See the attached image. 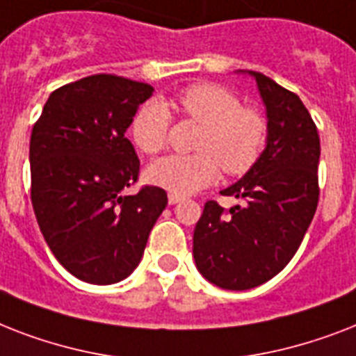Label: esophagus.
Instances as JSON below:
<instances>
[{"instance_id": "1", "label": "esophagus", "mask_w": 356, "mask_h": 356, "mask_svg": "<svg viewBox=\"0 0 356 356\" xmlns=\"http://www.w3.org/2000/svg\"><path fill=\"white\" fill-rule=\"evenodd\" d=\"M181 201H183V195H177V194L168 195V203H170V205H177V203H181Z\"/></svg>"}]
</instances>
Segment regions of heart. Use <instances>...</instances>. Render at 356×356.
I'll return each instance as SVG.
<instances>
[{
	"label": "heart",
	"mask_w": 356,
	"mask_h": 356,
	"mask_svg": "<svg viewBox=\"0 0 356 356\" xmlns=\"http://www.w3.org/2000/svg\"><path fill=\"white\" fill-rule=\"evenodd\" d=\"M179 111L201 125L194 155H172L147 168L151 184L177 195L194 194L216 183L220 172L240 177L259 162L268 138V120L259 108L242 105L229 88L214 83L188 86L177 97ZM134 145L156 155L168 145L170 114L161 103L140 108L131 125Z\"/></svg>",
	"instance_id": "1"
}]
</instances>
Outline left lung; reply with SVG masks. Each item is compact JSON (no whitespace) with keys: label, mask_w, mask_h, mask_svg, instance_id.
Segmentation results:
<instances>
[{"label":"left lung","mask_w":356,"mask_h":356,"mask_svg":"<svg viewBox=\"0 0 356 356\" xmlns=\"http://www.w3.org/2000/svg\"><path fill=\"white\" fill-rule=\"evenodd\" d=\"M268 111V145L259 162L222 192L243 200L207 201L194 231L197 270L216 286L249 290L292 260L320 201V134L298 94L251 72Z\"/></svg>","instance_id":"8db88e82"}]
</instances>
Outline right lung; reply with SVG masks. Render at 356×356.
I'll use <instances>...</instances> for the list:
<instances>
[{"label": "right lung", "mask_w": 356, "mask_h": 356, "mask_svg": "<svg viewBox=\"0 0 356 356\" xmlns=\"http://www.w3.org/2000/svg\"><path fill=\"white\" fill-rule=\"evenodd\" d=\"M153 86L96 74L53 92L29 142L31 203L55 259L81 281L113 284L138 266L166 192L138 183L125 138Z\"/></svg>", "instance_id": "add662e5"}]
</instances>
